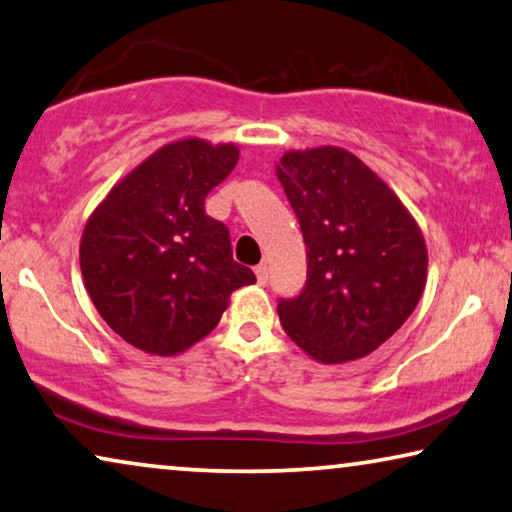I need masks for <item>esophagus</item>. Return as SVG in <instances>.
Masks as SVG:
<instances>
[{"instance_id":"1","label":"esophagus","mask_w":512,"mask_h":512,"mask_svg":"<svg viewBox=\"0 0 512 512\" xmlns=\"http://www.w3.org/2000/svg\"><path fill=\"white\" fill-rule=\"evenodd\" d=\"M256 279H258V284H268V277H270V268H268V263H261V265H256Z\"/></svg>"}]
</instances>
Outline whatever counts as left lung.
I'll list each match as a JSON object with an SVG mask.
<instances>
[{"instance_id":"8db88e82","label":"left lung","mask_w":512,"mask_h":512,"mask_svg":"<svg viewBox=\"0 0 512 512\" xmlns=\"http://www.w3.org/2000/svg\"><path fill=\"white\" fill-rule=\"evenodd\" d=\"M277 177L307 247L305 291L279 300L281 328L323 365L365 358L402 328L425 291L418 221L344 147L288 150Z\"/></svg>"}]
</instances>
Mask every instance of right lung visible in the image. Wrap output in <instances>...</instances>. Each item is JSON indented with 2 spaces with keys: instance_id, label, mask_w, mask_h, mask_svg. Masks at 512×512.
<instances>
[{
  "instance_id": "right-lung-1",
  "label": "right lung",
  "mask_w": 512,
  "mask_h": 512,
  "mask_svg": "<svg viewBox=\"0 0 512 512\" xmlns=\"http://www.w3.org/2000/svg\"><path fill=\"white\" fill-rule=\"evenodd\" d=\"M240 159L235 143L173 140L94 207L80 270L103 321L150 355H180L217 328L231 293L254 284L205 198Z\"/></svg>"
}]
</instances>
